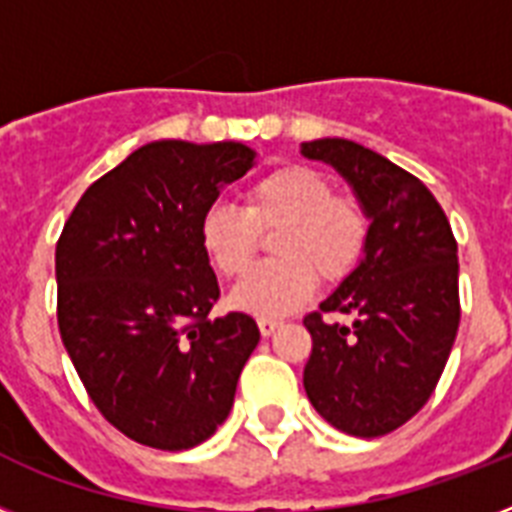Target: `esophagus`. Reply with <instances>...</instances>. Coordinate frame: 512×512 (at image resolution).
<instances>
[{"label":"esophagus","mask_w":512,"mask_h":512,"mask_svg":"<svg viewBox=\"0 0 512 512\" xmlns=\"http://www.w3.org/2000/svg\"><path fill=\"white\" fill-rule=\"evenodd\" d=\"M257 327H260V335L271 337L273 332H276V329L281 327V321H276V319H260V321H257Z\"/></svg>","instance_id":"1"}]
</instances>
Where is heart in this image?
I'll return each instance as SVG.
<instances>
[{
  "mask_svg": "<svg viewBox=\"0 0 512 512\" xmlns=\"http://www.w3.org/2000/svg\"><path fill=\"white\" fill-rule=\"evenodd\" d=\"M279 231L271 252L233 289L231 303L260 319H279L308 300L316 276L327 284L356 271L369 241V217L350 196L305 164H287L244 188V209L215 204L199 220V244L209 265L225 279L249 271L260 236Z\"/></svg>",
  "mask_w": 512,
  "mask_h": 512,
  "instance_id": "b5f03b06",
  "label": "heart"
}]
</instances>
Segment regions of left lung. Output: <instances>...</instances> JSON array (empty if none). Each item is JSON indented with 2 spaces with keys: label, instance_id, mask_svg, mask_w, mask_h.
I'll return each mask as SVG.
<instances>
[{
  "label": "left lung",
  "instance_id": "left-lung-1",
  "mask_svg": "<svg viewBox=\"0 0 512 512\" xmlns=\"http://www.w3.org/2000/svg\"><path fill=\"white\" fill-rule=\"evenodd\" d=\"M300 154L332 164L369 217L361 263L303 319L313 350L303 372L313 409L358 438L385 436L436 390L460 327L457 241L428 185L353 140L321 138ZM345 312L350 328L327 322Z\"/></svg>",
  "mask_w": 512,
  "mask_h": 512
}]
</instances>
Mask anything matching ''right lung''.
Masks as SVG:
<instances>
[{
  "instance_id": "1",
  "label": "right lung",
  "mask_w": 512,
  "mask_h": 512,
  "mask_svg": "<svg viewBox=\"0 0 512 512\" xmlns=\"http://www.w3.org/2000/svg\"><path fill=\"white\" fill-rule=\"evenodd\" d=\"M255 164L244 143L156 140L84 191L55 247L58 327L79 380L116 430L183 452L225 422L260 342L220 297L199 220Z\"/></svg>"
}]
</instances>
